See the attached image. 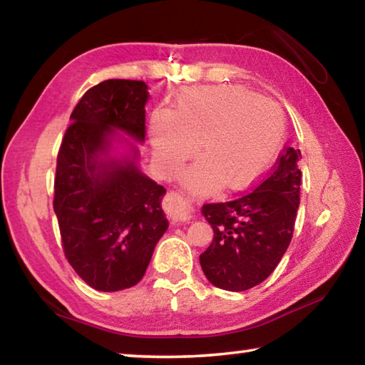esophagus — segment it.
<instances>
[{"mask_svg": "<svg viewBox=\"0 0 365 365\" xmlns=\"http://www.w3.org/2000/svg\"><path fill=\"white\" fill-rule=\"evenodd\" d=\"M165 212L174 222H188L193 219L195 211L188 200H185L177 191H170L165 196Z\"/></svg>", "mask_w": 365, "mask_h": 365, "instance_id": "1", "label": "esophagus"}]
</instances>
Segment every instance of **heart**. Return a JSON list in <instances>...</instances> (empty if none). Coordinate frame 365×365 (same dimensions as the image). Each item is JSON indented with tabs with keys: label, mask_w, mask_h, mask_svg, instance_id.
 Here are the masks:
<instances>
[{
	"label": "heart",
	"mask_w": 365,
	"mask_h": 365,
	"mask_svg": "<svg viewBox=\"0 0 365 365\" xmlns=\"http://www.w3.org/2000/svg\"><path fill=\"white\" fill-rule=\"evenodd\" d=\"M285 138L282 109L240 86H200L182 91L174 113L151 117L154 158L165 175H174L197 150L205 154L183 172L182 180L197 193L225 183L243 190L264 175Z\"/></svg>",
	"instance_id": "heart-1"
}]
</instances>
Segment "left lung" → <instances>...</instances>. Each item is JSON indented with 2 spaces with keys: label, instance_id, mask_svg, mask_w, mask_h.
<instances>
[{
  "label": "left lung",
  "instance_id": "left-lung-1",
  "mask_svg": "<svg viewBox=\"0 0 365 365\" xmlns=\"http://www.w3.org/2000/svg\"><path fill=\"white\" fill-rule=\"evenodd\" d=\"M301 151L288 146L275 170L257 187L228 202H211L201 214L214 240L200 256L214 287L245 292L275 270L292 242L299 207Z\"/></svg>",
  "mask_w": 365,
  "mask_h": 365
}]
</instances>
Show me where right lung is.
Wrapping results in <instances>:
<instances>
[{
  "label": "right lung",
  "instance_id": "right-lung-1",
  "mask_svg": "<svg viewBox=\"0 0 365 365\" xmlns=\"http://www.w3.org/2000/svg\"><path fill=\"white\" fill-rule=\"evenodd\" d=\"M148 100L141 80L98 83L77 103L58 154L53 206L66 257L98 292L137 285L169 227L165 188L138 165Z\"/></svg>",
  "mask_w": 365,
  "mask_h": 365
}]
</instances>
